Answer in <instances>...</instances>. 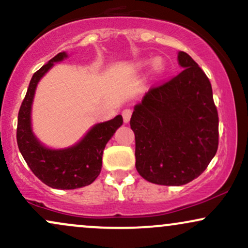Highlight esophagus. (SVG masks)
Returning a JSON list of instances; mask_svg holds the SVG:
<instances>
[{"instance_id":"esophagus-1","label":"esophagus","mask_w":248,"mask_h":248,"mask_svg":"<svg viewBox=\"0 0 248 248\" xmlns=\"http://www.w3.org/2000/svg\"><path fill=\"white\" fill-rule=\"evenodd\" d=\"M130 116H132V110H130V109H124V110H122V118H124V124H128V122H129Z\"/></svg>"}]
</instances>
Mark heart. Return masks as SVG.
I'll use <instances>...</instances> for the list:
<instances>
[{
  "label": "heart",
  "instance_id": "1",
  "mask_svg": "<svg viewBox=\"0 0 248 248\" xmlns=\"http://www.w3.org/2000/svg\"><path fill=\"white\" fill-rule=\"evenodd\" d=\"M144 65V62H140V64L138 65L139 67H142ZM153 67H154V70L155 71H157V72H160V71H162L163 70V64H162V62L161 61H155L154 62V64H153Z\"/></svg>",
  "mask_w": 248,
  "mask_h": 248
}]
</instances>
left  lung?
<instances>
[{
    "label": "left lung",
    "instance_id": "1",
    "mask_svg": "<svg viewBox=\"0 0 248 248\" xmlns=\"http://www.w3.org/2000/svg\"><path fill=\"white\" fill-rule=\"evenodd\" d=\"M183 71L150 88L134 106L136 170L158 186H179L197 178L218 149V113L209 78L179 51Z\"/></svg>",
    "mask_w": 248,
    "mask_h": 248
}]
</instances>
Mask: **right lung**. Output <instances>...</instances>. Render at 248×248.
Masks as SVG:
<instances>
[{"label":"right lung","instance_id":"add662e5","mask_svg":"<svg viewBox=\"0 0 248 248\" xmlns=\"http://www.w3.org/2000/svg\"><path fill=\"white\" fill-rule=\"evenodd\" d=\"M67 57L65 51L59 52L32 76L17 122V144L27 164L43 183L62 190L78 189L95 181L101 171L105 147L124 122L121 115H116L93 124L77 143L59 149L46 147L37 138L31 119L37 85L56 62Z\"/></svg>","mask_w":248,"mask_h":248}]
</instances>
